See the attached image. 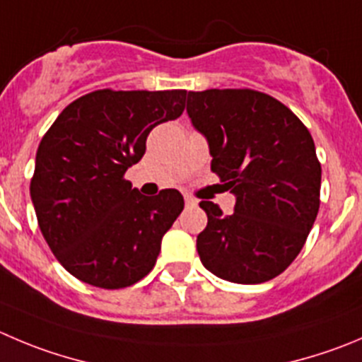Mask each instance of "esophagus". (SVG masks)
Masks as SVG:
<instances>
[{
    "instance_id": "1",
    "label": "esophagus",
    "mask_w": 362,
    "mask_h": 362,
    "mask_svg": "<svg viewBox=\"0 0 362 362\" xmlns=\"http://www.w3.org/2000/svg\"><path fill=\"white\" fill-rule=\"evenodd\" d=\"M185 204H187L188 208H194V206H197V201H195V199L192 197V195L185 194Z\"/></svg>"
}]
</instances>
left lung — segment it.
Wrapping results in <instances>:
<instances>
[{"mask_svg":"<svg viewBox=\"0 0 362 362\" xmlns=\"http://www.w3.org/2000/svg\"><path fill=\"white\" fill-rule=\"evenodd\" d=\"M187 112L208 140L211 170L236 197L230 215L199 204L208 215L197 236L202 264L238 284L277 277L318 215L322 167L311 133L288 106L250 88L188 92Z\"/></svg>","mask_w":362,"mask_h":362,"instance_id":"obj_1","label":"left lung"}]
</instances>
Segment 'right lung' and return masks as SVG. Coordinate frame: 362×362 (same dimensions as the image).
I'll return each instance as SVG.
<instances>
[{
    "label": "right lung",
    "instance_id": "1",
    "mask_svg": "<svg viewBox=\"0 0 362 362\" xmlns=\"http://www.w3.org/2000/svg\"><path fill=\"white\" fill-rule=\"evenodd\" d=\"M187 90H95L57 117L30 183L44 240L76 279L119 290L153 270L161 238L183 211L174 188L146 197L124 174L153 127L177 119Z\"/></svg>",
    "mask_w": 362,
    "mask_h": 362
}]
</instances>
